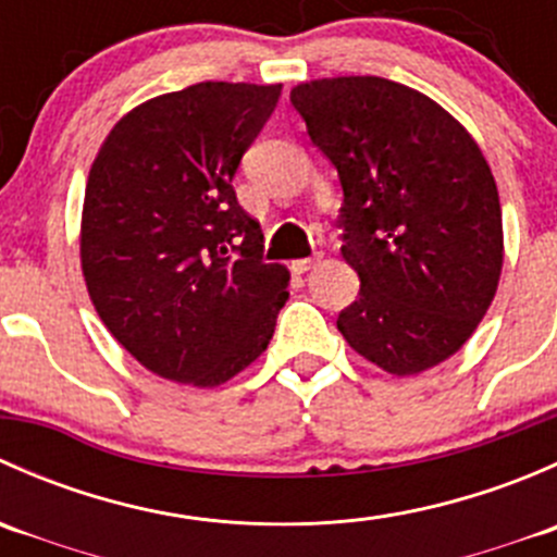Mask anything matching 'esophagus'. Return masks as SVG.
Returning <instances> with one entry per match:
<instances>
[{
    "label": "esophagus",
    "mask_w": 557,
    "mask_h": 557,
    "mask_svg": "<svg viewBox=\"0 0 557 557\" xmlns=\"http://www.w3.org/2000/svg\"><path fill=\"white\" fill-rule=\"evenodd\" d=\"M320 258H323L320 252H318V256H312V258H299V261L290 263V269H294L296 274H305V272H310L314 263H320Z\"/></svg>",
    "instance_id": "34e87169"
}]
</instances>
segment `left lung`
<instances>
[{
  "label": "left lung",
  "instance_id": "1",
  "mask_svg": "<svg viewBox=\"0 0 557 557\" xmlns=\"http://www.w3.org/2000/svg\"><path fill=\"white\" fill-rule=\"evenodd\" d=\"M290 102L345 190L342 258L361 290L336 329L396 377L447 361L485 318L504 263L480 145L445 107L385 77L299 83Z\"/></svg>",
  "mask_w": 557,
  "mask_h": 557
}]
</instances>
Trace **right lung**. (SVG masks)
I'll list each match as a JSON object with an SVG mask.
<instances>
[{
  "instance_id": "obj_1",
  "label": "right lung",
  "mask_w": 557,
  "mask_h": 557,
  "mask_svg": "<svg viewBox=\"0 0 557 557\" xmlns=\"http://www.w3.org/2000/svg\"><path fill=\"white\" fill-rule=\"evenodd\" d=\"M283 86L196 83L137 104L107 134L86 183L81 267L112 336L148 372L215 387L274 334L290 274L234 172Z\"/></svg>"
}]
</instances>
